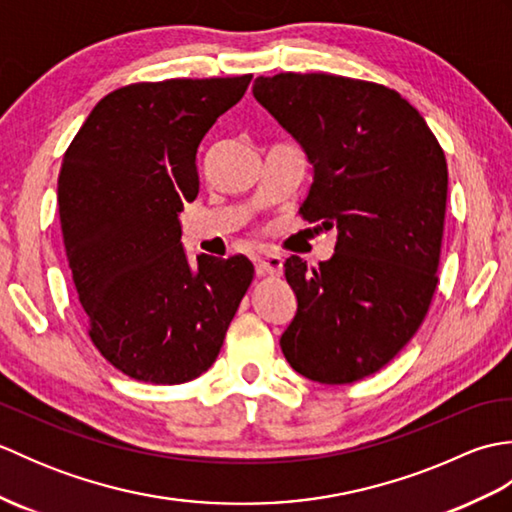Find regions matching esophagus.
Masks as SVG:
<instances>
[{
  "instance_id": "34e87169",
  "label": "esophagus",
  "mask_w": 512,
  "mask_h": 512,
  "mask_svg": "<svg viewBox=\"0 0 512 512\" xmlns=\"http://www.w3.org/2000/svg\"><path fill=\"white\" fill-rule=\"evenodd\" d=\"M255 270L259 277H279L284 273V259L275 253H264L255 257Z\"/></svg>"
}]
</instances>
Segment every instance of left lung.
<instances>
[{
    "instance_id": "left-lung-1",
    "label": "left lung",
    "mask_w": 512,
    "mask_h": 512,
    "mask_svg": "<svg viewBox=\"0 0 512 512\" xmlns=\"http://www.w3.org/2000/svg\"><path fill=\"white\" fill-rule=\"evenodd\" d=\"M253 94L314 167L303 220L339 231L319 268L286 259L297 314L281 350L310 380L356 383L385 367L427 317L438 288L447 158L416 107L380 83L279 72L259 76Z\"/></svg>"
}]
</instances>
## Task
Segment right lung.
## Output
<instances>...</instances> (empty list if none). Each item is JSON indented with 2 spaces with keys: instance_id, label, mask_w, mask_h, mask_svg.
Listing matches in <instances>:
<instances>
[{
  "instance_id": "add662e5",
  "label": "right lung",
  "mask_w": 512,
  "mask_h": 512,
  "mask_svg": "<svg viewBox=\"0 0 512 512\" xmlns=\"http://www.w3.org/2000/svg\"><path fill=\"white\" fill-rule=\"evenodd\" d=\"M253 74L132 83L96 103L59 171V220L96 350L154 385L202 376L222 350L255 268L200 255L178 213L200 189L195 154Z\"/></svg>"
}]
</instances>
